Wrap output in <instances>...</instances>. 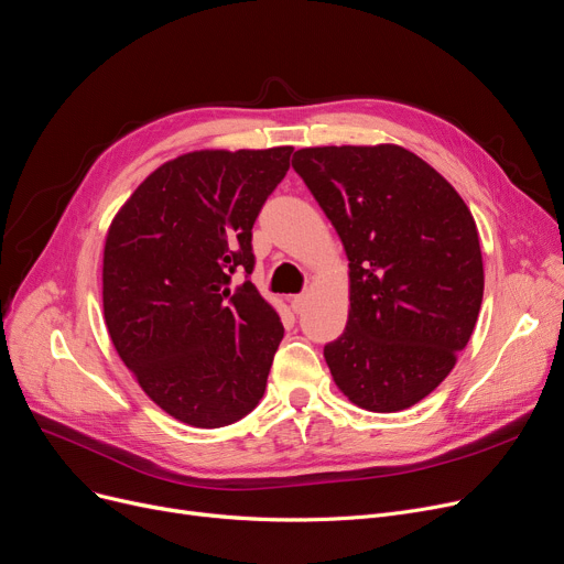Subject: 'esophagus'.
I'll return each mask as SVG.
<instances>
[{"instance_id":"obj_1","label":"esophagus","mask_w":564,"mask_h":564,"mask_svg":"<svg viewBox=\"0 0 564 564\" xmlns=\"http://www.w3.org/2000/svg\"><path fill=\"white\" fill-rule=\"evenodd\" d=\"M306 302H308V297H306V295H295V297H290V306H292V311H295V313H302V311L306 308Z\"/></svg>"}]
</instances>
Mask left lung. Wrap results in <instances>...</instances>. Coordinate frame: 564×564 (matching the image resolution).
Instances as JSON below:
<instances>
[{
  "label": "left lung",
  "mask_w": 564,
  "mask_h": 564,
  "mask_svg": "<svg viewBox=\"0 0 564 564\" xmlns=\"http://www.w3.org/2000/svg\"><path fill=\"white\" fill-rule=\"evenodd\" d=\"M292 167L348 256V325L325 346L336 387L371 412L420 403L468 346L484 297L468 205L399 144L304 147Z\"/></svg>",
  "instance_id": "1"
}]
</instances>
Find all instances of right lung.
<instances>
[{"label": "right lung", "mask_w": 564, "mask_h": 564, "mask_svg": "<svg viewBox=\"0 0 564 564\" xmlns=\"http://www.w3.org/2000/svg\"><path fill=\"white\" fill-rule=\"evenodd\" d=\"M292 147L200 150L165 161L115 214L104 247V317L142 391L195 429L260 403L281 317L247 279L251 230Z\"/></svg>", "instance_id": "1"}]
</instances>
